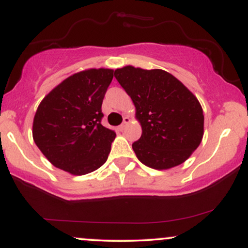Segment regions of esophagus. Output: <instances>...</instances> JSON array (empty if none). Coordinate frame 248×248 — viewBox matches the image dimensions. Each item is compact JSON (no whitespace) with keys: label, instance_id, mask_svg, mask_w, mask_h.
<instances>
[{"label":"esophagus","instance_id":"34e87169","mask_svg":"<svg viewBox=\"0 0 248 248\" xmlns=\"http://www.w3.org/2000/svg\"><path fill=\"white\" fill-rule=\"evenodd\" d=\"M129 122H130V119L128 118V116H124V122H122V124H120V126H119V129H120V130H124V127H126L127 124H129Z\"/></svg>","mask_w":248,"mask_h":248}]
</instances>
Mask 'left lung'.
I'll list each match as a JSON object with an SVG mask.
<instances>
[{"instance_id":"1","label":"left lung","mask_w":248,"mask_h":248,"mask_svg":"<svg viewBox=\"0 0 248 248\" xmlns=\"http://www.w3.org/2000/svg\"><path fill=\"white\" fill-rule=\"evenodd\" d=\"M114 76L135 106L142 135L133 143L144 166L167 170L191 156L204 135V115L198 99L167 71L132 65Z\"/></svg>"}]
</instances>
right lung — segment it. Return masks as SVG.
<instances>
[{"mask_svg":"<svg viewBox=\"0 0 248 248\" xmlns=\"http://www.w3.org/2000/svg\"><path fill=\"white\" fill-rule=\"evenodd\" d=\"M113 72L101 67L75 73L39 104L32 138L56 168L81 176L107 161L115 133L101 124V105Z\"/></svg>","mask_w":248,"mask_h":248,"instance_id":"1","label":"right lung"}]
</instances>
